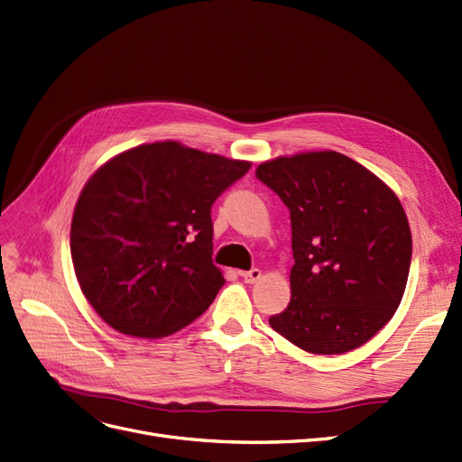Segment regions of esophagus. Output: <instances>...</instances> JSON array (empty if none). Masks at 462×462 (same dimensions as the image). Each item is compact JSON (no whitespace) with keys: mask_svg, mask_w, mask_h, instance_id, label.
Wrapping results in <instances>:
<instances>
[{"mask_svg":"<svg viewBox=\"0 0 462 462\" xmlns=\"http://www.w3.org/2000/svg\"><path fill=\"white\" fill-rule=\"evenodd\" d=\"M239 277H242L245 283H256V281L263 277V272H260L258 268H253L249 272H239Z\"/></svg>","mask_w":462,"mask_h":462,"instance_id":"esophagus-1","label":"esophagus"}]
</instances>
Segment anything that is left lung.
Listing matches in <instances>:
<instances>
[{
	"instance_id": "8db88e82",
	"label": "left lung",
	"mask_w": 462,
	"mask_h": 462,
	"mask_svg": "<svg viewBox=\"0 0 462 462\" xmlns=\"http://www.w3.org/2000/svg\"><path fill=\"white\" fill-rule=\"evenodd\" d=\"M291 211V302L275 332L313 355L366 344L404 296L411 232L398 196L336 151L277 156L256 168Z\"/></svg>"
}]
</instances>
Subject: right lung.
<instances>
[{
  "mask_svg": "<svg viewBox=\"0 0 462 462\" xmlns=\"http://www.w3.org/2000/svg\"><path fill=\"white\" fill-rule=\"evenodd\" d=\"M249 168L156 142L94 171L73 211L71 260L85 298L109 327L164 337L209 308L225 285L211 260V206Z\"/></svg>",
  "mask_w": 462,
  "mask_h": 462,
  "instance_id": "right-lung-1",
  "label": "right lung"
}]
</instances>
